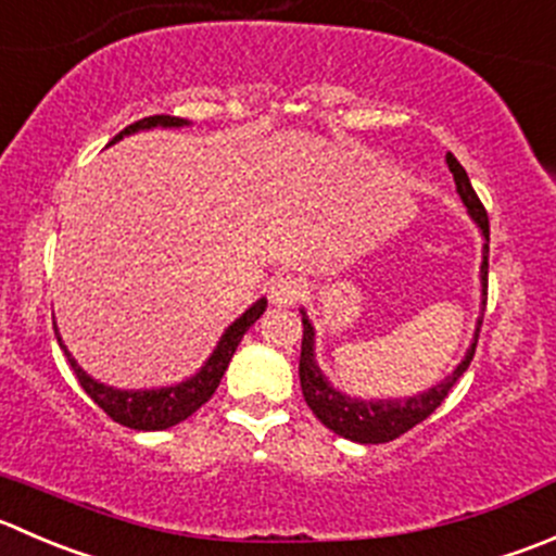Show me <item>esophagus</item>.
Returning a JSON list of instances; mask_svg holds the SVG:
<instances>
[{
	"label": "esophagus",
	"instance_id": "esophagus-1",
	"mask_svg": "<svg viewBox=\"0 0 556 556\" xmlns=\"http://www.w3.org/2000/svg\"><path fill=\"white\" fill-rule=\"evenodd\" d=\"M304 282L293 274H279V277L271 279V288H268V299L277 306H293L295 301L304 299Z\"/></svg>",
	"mask_w": 556,
	"mask_h": 556
}]
</instances>
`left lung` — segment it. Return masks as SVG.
I'll return each instance as SVG.
<instances>
[{
    "instance_id": "left-lung-1",
    "label": "left lung",
    "mask_w": 556,
    "mask_h": 556,
    "mask_svg": "<svg viewBox=\"0 0 556 556\" xmlns=\"http://www.w3.org/2000/svg\"><path fill=\"white\" fill-rule=\"evenodd\" d=\"M445 163L448 170L454 174L456 192H459L462 203L467 206V212L472 214V219L481 228L483 239V266H481V282H483V309H486V295H489V214L483 208L481 198L476 195L470 185V176L462 168L459 160L454 154H445ZM304 323V337H301V361H299V377H301V391H304L306 404H309L312 413L320 418V424H326L333 434L339 438H348L353 443L364 445H377V443H391L399 434L409 432L413 427H418L421 421H427L429 415L445 402V396L451 393V388L456 386L462 375L470 366L472 355H476L478 344V331H481V320H478L476 339H472V348L467 350L465 361L454 369V375L445 377L443 382H438L434 388H429L427 393H418V396L409 399H380V402H366V399H350L344 393L333 391L328 386V380L323 377L320 366L315 364V331H312V323L306 320V315L301 317Z\"/></svg>"
}]
</instances>
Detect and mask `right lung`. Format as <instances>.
Segmentation results:
<instances>
[{
    "instance_id": "1",
    "label": "right lung",
    "mask_w": 556,
    "mask_h": 556,
    "mask_svg": "<svg viewBox=\"0 0 556 556\" xmlns=\"http://www.w3.org/2000/svg\"><path fill=\"white\" fill-rule=\"evenodd\" d=\"M181 124H187L185 118L165 116V113H160V116H147V118H141V122H135V124H129V127H124L111 143H116L122 135L138 132V129L181 127ZM263 312H266V299H261L257 304H252L250 309H247L244 315H241L239 320L228 328V331H225V337L219 339V344H217V350L212 353V358L206 361V366H203L195 377H190V380L181 382V386L160 388V391H118V388H108V386H102V382L91 380V377L86 375V371L80 369L73 358H70V353H67V348L62 344V339L59 337L56 339H59V344H62L64 355H67L70 366H73L75 377H78L80 388H84V391L94 399V404L108 415V418H113V421L122 424V427L138 429V432H157V429L176 427V424H181L185 418H190L198 407H203V404L214 396V391H217L225 369H228L230 358H233L236 348H239L241 337H244L247 328H250L252 323L263 315ZM53 331H56V328H53Z\"/></svg>"
}]
</instances>
